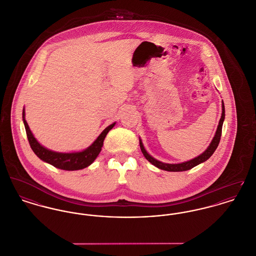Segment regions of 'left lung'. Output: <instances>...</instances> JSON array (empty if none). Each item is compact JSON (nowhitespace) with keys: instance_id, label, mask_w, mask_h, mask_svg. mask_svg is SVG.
<instances>
[{"instance_id":"left-lung-1","label":"left lung","mask_w":256,"mask_h":256,"mask_svg":"<svg viewBox=\"0 0 256 256\" xmlns=\"http://www.w3.org/2000/svg\"><path fill=\"white\" fill-rule=\"evenodd\" d=\"M225 118V107H224V103L222 101V115L221 118L219 120V124L217 126L216 132V136L212 139V143L210 144V146L208 147V149L200 154V156L194 158L188 162H180V164H166V162H162L160 160H156L155 158L150 156L147 151L145 150L141 139H139V144H140V149L142 151V154L144 155V157L146 158V160H148L152 164H154L155 166H157L158 168H160L162 170H166V172H185L188 170L193 168L194 166H196L198 164L206 162L208 158L212 156V154L214 153V151L216 150L217 146L219 144L220 138H221V134H222V126H223V122Z\"/></svg>"}]
</instances>
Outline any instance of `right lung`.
Segmentation results:
<instances>
[{"mask_svg": "<svg viewBox=\"0 0 256 256\" xmlns=\"http://www.w3.org/2000/svg\"><path fill=\"white\" fill-rule=\"evenodd\" d=\"M22 118H23V122L25 126L26 130V134L29 141V144L33 150V152L38 156V157L63 170H82L88 166H90L94 160L98 158V156L101 151V148L103 146V141L106 138L107 134L109 130H111L115 124H110L107 126L99 136L98 138L96 139V141L86 149L80 151V152H74V153H59V152H54L50 149H46L42 145H40L37 139L34 138L32 132L30 130V128L25 120V110L23 109L22 112Z\"/></svg>", "mask_w": 256, "mask_h": 256, "instance_id": "obj_1", "label": "right lung"}]
</instances>
